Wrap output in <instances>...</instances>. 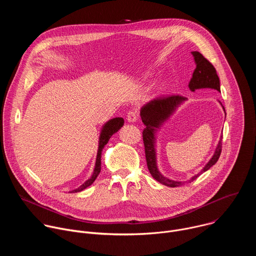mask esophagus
Wrapping results in <instances>:
<instances>
[{
  "label": "esophagus",
  "mask_w": 256,
  "mask_h": 256,
  "mask_svg": "<svg viewBox=\"0 0 256 256\" xmlns=\"http://www.w3.org/2000/svg\"><path fill=\"white\" fill-rule=\"evenodd\" d=\"M126 120L128 122H136V120H138V116H136V112L132 110V112H128V116H126Z\"/></svg>",
  "instance_id": "obj_1"
}]
</instances>
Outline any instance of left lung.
<instances>
[{
	"mask_svg": "<svg viewBox=\"0 0 256 256\" xmlns=\"http://www.w3.org/2000/svg\"><path fill=\"white\" fill-rule=\"evenodd\" d=\"M196 62V68L192 74V78L190 81L188 88L192 92H194L198 89H214L218 92H221L220 88V79L218 77L216 70L214 66L202 54L198 52H192ZM186 101V97L182 96H169L164 98H156L148 103H146L142 106L140 110V116L142 118V124L146 126L144 130H142V140L144 144V153H146V160H147L148 169L153 176L160 184L169 186V188H176L181 184H184L186 181H176L169 179L162 175V173L158 169L157 165V150H156V142L158 138V132L161 130L162 126L174 114L177 110L178 107L181 104H184ZM220 102V101H218ZM222 105V103L220 102ZM223 107V110L225 112V108ZM226 114V112H225ZM222 138L223 134L220 136L214 155L210 159V161L204 165V167L198 172V174L194 175L192 178L188 179V182L194 181L196 179L200 174L208 170L212 165H214L221 155L222 151Z\"/></svg>",
	"mask_w": 256,
	"mask_h": 256,
	"instance_id": "left-lung-1",
	"label": "left lung"
}]
</instances>
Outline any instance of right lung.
I'll use <instances>...</instances> for the list:
<instances>
[{
    "instance_id": "obj_1",
    "label": "right lung",
    "mask_w": 256,
    "mask_h": 256,
    "mask_svg": "<svg viewBox=\"0 0 256 256\" xmlns=\"http://www.w3.org/2000/svg\"><path fill=\"white\" fill-rule=\"evenodd\" d=\"M124 120L122 118H114L109 120L108 122H106L100 130V134H99V140H98V150H97V156H96V162H95V167L93 170V173L91 175V177L86 180L82 186H80L78 188L70 190L68 192L70 194H75V192H80L82 190H84L85 188H87L88 186H90L93 182L95 181V179L97 178V176L99 175L100 171H101V154H102V150L105 147V144L108 142L109 138H112V134H114L116 132H118L124 126Z\"/></svg>"
}]
</instances>
